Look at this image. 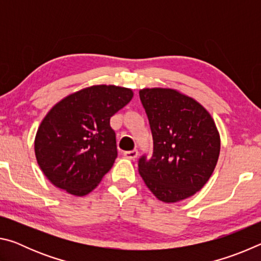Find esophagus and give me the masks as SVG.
<instances>
[{"label":"esophagus","mask_w":261,"mask_h":261,"mask_svg":"<svg viewBox=\"0 0 261 261\" xmlns=\"http://www.w3.org/2000/svg\"><path fill=\"white\" fill-rule=\"evenodd\" d=\"M124 156L130 159V160H135V159L138 156V151L137 149H134V151H127V152H124Z\"/></svg>","instance_id":"obj_1"}]
</instances>
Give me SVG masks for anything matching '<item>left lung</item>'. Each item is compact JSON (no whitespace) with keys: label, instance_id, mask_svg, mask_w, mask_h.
Returning a JSON list of instances; mask_svg holds the SVG:
<instances>
[{"label":"left lung","instance_id":"1","mask_svg":"<svg viewBox=\"0 0 261 261\" xmlns=\"http://www.w3.org/2000/svg\"><path fill=\"white\" fill-rule=\"evenodd\" d=\"M139 96L153 136V155L138 170L159 200L177 202L202 189L219 160L221 140L211 114L174 88H143Z\"/></svg>","mask_w":261,"mask_h":261}]
</instances>
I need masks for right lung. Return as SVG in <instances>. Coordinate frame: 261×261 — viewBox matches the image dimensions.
Segmentation results:
<instances>
[{
	"label": "right lung",
	"mask_w": 261,
	"mask_h": 261,
	"mask_svg": "<svg viewBox=\"0 0 261 261\" xmlns=\"http://www.w3.org/2000/svg\"><path fill=\"white\" fill-rule=\"evenodd\" d=\"M131 88L93 85L62 99L34 139L42 173L56 188L83 197L98 187L117 158L110 117L131 101Z\"/></svg>",
	"instance_id": "1"
}]
</instances>
